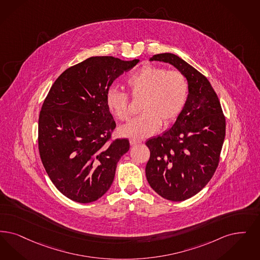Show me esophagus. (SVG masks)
<instances>
[{"mask_svg": "<svg viewBox=\"0 0 260 260\" xmlns=\"http://www.w3.org/2000/svg\"><path fill=\"white\" fill-rule=\"evenodd\" d=\"M129 143H131V145L135 146L137 145V144H140V143H141V141H139V140H135V139H131V140H129Z\"/></svg>", "mask_w": 260, "mask_h": 260, "instance_id": "34e87169", "label": "esophagus"}]
</instances>
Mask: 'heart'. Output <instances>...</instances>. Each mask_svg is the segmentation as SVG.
<instances>
[{
	"label": "heart",
	"mask_w": 260,
	"mask_h": 260,
	"mask_svg": "<svg viewBox=\"0 0 260 260\" xmlns=\"http://www.w3.org/2000/svg\"><path fill=\"white\" fill-rule=\"evenodd\" d=\"M126 85L133 99H143V114L120 127V134L125 137L138 139L154 135L160 125L173 123L187 104L188 82L179 71L146 64L127 78ZM106 105L119 121L129 119V96L125 92L109 89Z\"/></svg>",
	"instance_id": "b5f03b06"
}]
</instances>
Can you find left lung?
Masks as SVG:
<instances>
[{
    "label": "left lung",
    "mask_w": 260,
    "mask_h": 260,
    "mask_svg": "<svg viewBox=\"0 0 260 260\" xmlns=\"http://www.w3.org/2000/svg\"><path fill=\"white\" fill-rule=\"evenodd\" d=\"M151 61L169 62L187 77L188 98L175 124L146 142L149 185L161 198L184 201L205 187L219 162L225 137V117L207 78L177 55H154Z\"/></svg>",
    "instance_id": "left-lung-1"
}]
</instances>
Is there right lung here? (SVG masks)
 Returning <instances> with one entry per match:
<instances>
[{
    "label": "right lung",
    "mask_w": 260,
    "mask_h": 260,
    "mask_svg": "<svg viewBox=\"0 0 260 260\" xmlns=\"http://www.w3.org/2000/svg\"><path fill=\"white\" fill-rule=\"evenodd\" d=\"M138 62L88 58L66 70L43 102L38 137L42 165L54 186L73 201L90 203L102 198L129 149L126 138H112L116 123L106 93L117 77Z\"/></svg>",
    "instance_id": "add662e5"
}]
</instances>
